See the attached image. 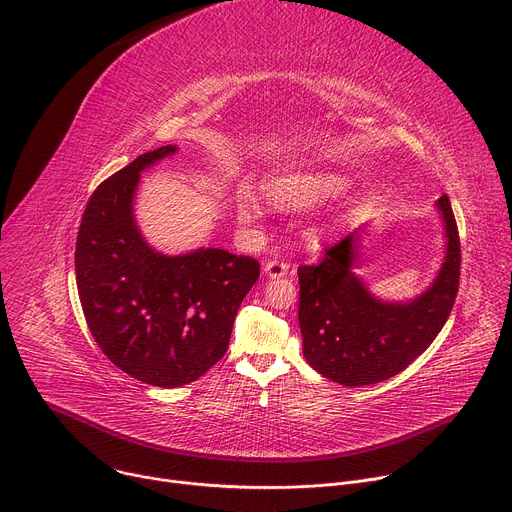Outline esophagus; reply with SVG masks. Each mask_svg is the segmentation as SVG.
Returning a JSON list of instances; mask_svg holds the SVG:
<instances>
[{"mask_svg": "<svg viewBox=\"0 0 512 512\" xmlns=\"http://www.w3.org/2000/svg\"><path fill=\"white\" fill-rule=\"evenodd\" d=\"M287 271H289V263H287V261H279V259H273V261H267V263L263 265V273H265L269 279H275V277H283Z\"/></svg>", "mask_w": 512, "mask_h": 512, "instance_id": "1", "label": "esophagus"}]
</instances>
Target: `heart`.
Returning <instances> with one entry per match:
<instances>
[{"label": "heart", "mask_w": 512, "mask_h": 512, "mask_svg": "<svg viewBox=\"0 0 512 512\" xmlns=\"http://www.w3.org/2000/svg\"><path fill=\"white\" fill-rule=\"evenodd\" d=\"M346 188H348V180L332 172L296 174V176H285L271 182L267 186V196L273 204L281 208H302V206H310V204L334 198L342 194ZM235 206H237L239 221L245 225H255L263 214V206L257 194L247 186L237 190Z\"/></svg>", "instance_id": "b5f03b06"}]
</instances>
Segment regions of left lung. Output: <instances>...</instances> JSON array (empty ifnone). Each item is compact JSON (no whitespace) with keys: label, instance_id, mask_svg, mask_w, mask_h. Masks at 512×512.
I'll use <instances>...</instances> for the list:
<instances>
[{"label":"left lung","instance_id":"left-lung-1","mask_svg":"<svg viewBox=\"0 0 512 512\" xmlns=\"http://www.w3.org/2000/svg\"><path fill=\"white\" fill-rule=\"evenodd\" d=\"M446 231V255L429 287L413 300H381L356 273L364 229L326 251L320 265H302L300 330L304 356L322 377L344 387L387 381L444 328L460 283V237L450 198L435 202Z\"/></svg>","mask_w":512,"mask_h":512}]
</instances>
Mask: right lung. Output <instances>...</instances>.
<instances>
[{"mask_svg":"<svg viewBox=\"0 0 512 512\" xmlns=\"http://www.w3.org/2000/svg\"><path fill=\"white\" fill-rule=\"evenodd\" d=\"M145 152L89 198L77 251V287L89 330L129 377L162 389L202 377L229 348L237 310L259 263L225 249L164 255L137 229L133 200L141 172L174 156Z\"/></svg>","mask_w":512,"mask_h":512,"instance_id":"right-lung-1","label":"right lung"}]
</instances>
